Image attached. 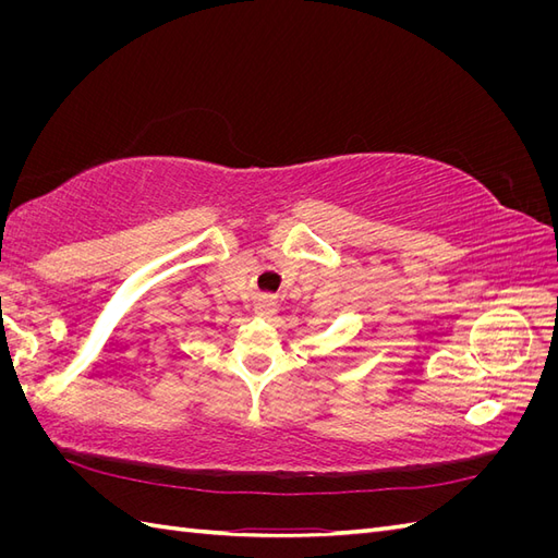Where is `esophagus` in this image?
Masks as SVG:
<instances>
[{
    "label": "esophagus",
    "instance_id": "obj_1",
    "mask_svg": "<svg viewBox=\"0 0 558 558\" xmlns=\"http://www.w3.org/2000/svg\"><path fill=\"white\" fill-rule=\"evenodd\" d=\"M277 312V302L272 295H263L258 302H256V314L258 316H272Z\"/></svg>",
    "mask_w": 558,
    "mask_h": 558
}]
</instances>
